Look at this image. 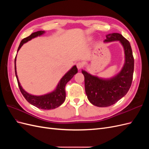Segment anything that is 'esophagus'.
<instances>
[{
    "mask_svg": "<svg viewBox=\"0 0 149 149\" xmlns=\"http://www.w3.org/2000/svg\"><path fill=\"white\" fill-rule=\"evenodd\" d=\"M76 66H77L78 69V70H80V69H82L83 67V64L81 62H78L77 64H76Z\"/></svg>",
    "mask_w": 149,
    "mask_h": 149,
    "instance_id": "esophagus-1",
    "label": "esophagus"
}]
</instances>
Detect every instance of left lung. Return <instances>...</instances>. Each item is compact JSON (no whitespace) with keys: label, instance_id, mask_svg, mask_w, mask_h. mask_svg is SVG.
<instances>
[{"label":"left lung","instance_id":"obj_1","mask_svg":"<svg viewBox=\"0 0 149 149\" xmlns=\"http://www.w3.org/2000/svg\"><path fill=\"white\" fill-rule=\"evenodd\" d=\"M119 40L125 53V63L120 73L109 79L99 78L82 71L84 76L85 91L88 100L98 107H108L118 102L127 93L132 84L134 59L130 44L121 34L110 33L106 35L104 42Z\"/></svg>","mask_w":149,"mask_h":149}]
</instances>
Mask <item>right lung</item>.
<instances>
[{"label":"right lung","instance_id":"obj_1","mask_svg":"<svg viewBox=\"0 0 149 149\" xmlns=\"http://www.w3.org/2000/svg\"><path fill=\"white\" fill-rule=\"evenodd\" d=\"M44 32V31H36V32L31 33L30 36H29V37L24 38L20 43V45L19 48H18L17 52L19 50L21 47L24 45V43L27 42L29 40L36 37H38V36L42 35ZM15 62L16 56L15 58V73L17 79L18 85H19V89L20 90V92L22 94V95L24 96V97L25 98V100L29 103H30L31 104H32L33 106L42 109L48 110L55 109V108L59 107L63 103L66 97L65 86L66 83L73 77V76L78 73L77 68H76V66H74L67 73L65 74L63 77L61 79L59 83H58L56 89L55 91L51 93L45 94V95L33 96L25 91L20 86V84L19 81V79H18L17 75Z\"/></svg>","mask_w":149,"mask_h":149}]
</instances>
